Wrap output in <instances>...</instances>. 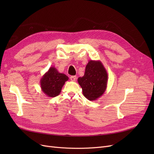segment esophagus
<instances>
[{
    "mask_svg": "<svg viewBox=\"0 0 154 154\" xmlns=\"http://www.w3.org/2000/svg\"><path fill=\"white\" fill-rule=\"evenodd\" d=\"M76 78L77 77L76 76H71L70 77V79H71V80L72 82H75L76 80Z\"/></svg>",
    "mask_w": 154,
    "mask_h": 154,
    "instance_id": "34e87169",
    "label": "esophagus"
}]
</instances>
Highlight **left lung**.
Here are the masks:
<instances>
[{
    "instance_id": "left-lung-1",
    "label": "left lung",
    "mask_w": 154,
    "mask_h": 154,
    "mask_svg": "<svg viewBox=\"0 0 154 154\" xmlns=\"http://www.w3.org/2000/svg\"><path fill=\"white\" fill-rule=\"evenodd\" d=\"M83 94L90 101L98 99L104 94L108 82V74L100 60H89L84 76L78 78Z\"/></svg>"
}]
</instances>
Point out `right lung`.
<instances>
[{
	"label": "right lung",
	"mask_w": 154,
	"mask_h": 154,
	"mask_svg": "<svg viewBox=\"0 0 154 154\" xmlns=\"http://www.w3.org/2000/svg\"><path fill=\"white\" fill-rule=\"evenodd\" d=\"M69 78L65 74L60 73L54 67H51L40 79V87L46 96L56 97L61 92L62 88Z\"/></svg>",
	"instance_id": "right-lung-1"
}]
</instances>
